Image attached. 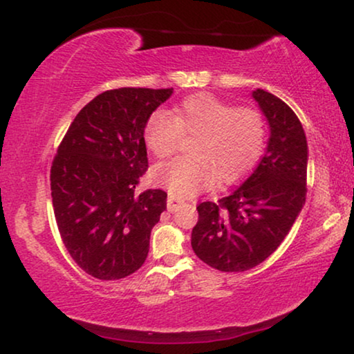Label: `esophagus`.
Here are the masks:
<instances>
[{
	"instance_id": "34e87169",
	"label": "esophagus",
	"mask_w": 354,
	"mask_h": 354,
	"mask_svg": "<svg viewBox=\"0 0 354 354\" xmlns=\"http://www.w3.org/2000/svg\"><path fill=\"white\" fill-rule=\"evenodd\" d=\"M181 204H183V201L178 199L176 196H173V194L168 196V199H167V209H168V212H176L178 209H180Z\"/></svg>"
}]
</instances>
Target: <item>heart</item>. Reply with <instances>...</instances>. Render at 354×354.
I'll return each mask as SVG.
<instances>
[{"mask_svg": "<svg viewBox=\"0 0 354 354\" xmlns=\"http://www.w3.org/2000/svg\"><path fill=\"white\" fill-rule=\"evenodd\" d=\"M196 134L189 152L153 168L155 181L174 196L189 197L221 183H234L251 171L266 142V121L256 108H236L210 93L185 98L169 116L158 110L150 115L144 140L155 157L176 149L180 136Z\"/></svg>", "mask_w": 354, "mask_h": 354, "instance_id": "heart-1", "label": "heart"}]
</instances>
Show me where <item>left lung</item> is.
<instances>
[{
    "label": "left lung",
    "mask_w": 354,
    "mask_h": 354,
    "mask_svg": "<svg viewBox=\"0 0 354 354\" xmlns=\"http://www.w3.org/2000/svg\"><path fill=\"white\" fill-rule=\"evenodd\" d=\"M252 98L270 129L266 153L232 194L197 205L199 220L191 234L196 256L221 272H244L266 261L306 202L308 140L298 116L262 88Z\"/></svg>",
    "instance_id": "1"
}]
</instances>
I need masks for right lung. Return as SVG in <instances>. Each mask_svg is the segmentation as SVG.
<instances>
[{
    "mask_svg": "<svg viewBox=\"0 0 354 354\" xmlns=\"http://www.w3.org/2000/svg\"><path fill=\"white\" fill-rule=\"evenodd\" d=\"M173 88L122 87L88 102L51 165L55 218L74 262L98 280L142 267L167 192L136 191L149 160L144 129Z\"/></svg>",
    "mask_w": 354,
    "mask_h": 354,
    "instance_id": "right-lung-1",
    "label": "right lung"
}]
</instances>
